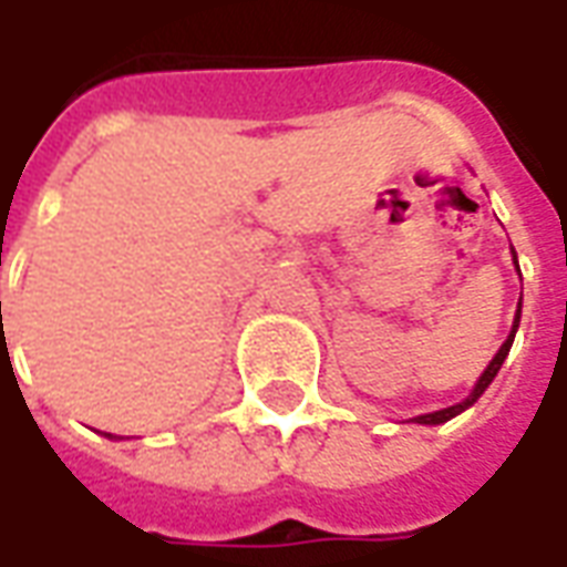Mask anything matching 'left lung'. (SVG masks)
Here are the masks:
<instances>
[{
  "mask_svg": "<svg viewBox=\"0 0 567 567\" xmlns=\"http://www.w3.org/2000/svg\"><path fill=\"white\" fill-rule=\"evenodd\" d=\"M513 260H516V255H513ZM516 270H519V267H516ZM516 328H519V312H516V319H513L511 337L504 340V346L498 349V355L488 361V368L483 370V377H480V382L474 385V392H471V398H467V401H462V404H455V406H446V410H437V413H425V416H416L413 422H419V425H440V422H450L452 416H458L462 410H467V406L474 404L476 398H480V394L488 389V382L495 380V373L501 370V364H504V358H507V352H511V346H513V337H516Z\"/></svg>",
  "mask_w": 567,
  "mask_h": 567,
  "instance_id": "obj_1",
  "label": "left lung"
}]
</instances>
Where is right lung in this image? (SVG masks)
Returning a JSON list of instances; mask_svg holds the SVG:
<instances>
[{"mask_svg": "<svg viewBox=\"0 0 567 567\" xmlns=\"http://www.w3.org/2000/svg\"><path fill=\"white\" fill-rule=\"evenodd\" d=\"M105 437H112V434H105Z\"/></svg>", "mask_w": 567, "mask_h": 567, "instance_id": "add662e5", "label": "right lung"}]
</instances>
